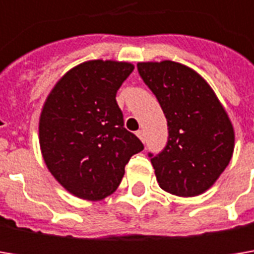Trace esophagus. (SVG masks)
<instances>
[{
  "label": "esophagus",
  "mask_w": 254,
  "mask_h": 254,
  "mask_svg": "<svg viewBox=\"0 0 254 254\" xmlns=\"http://www.w3.org/2000/svg\"><path fill=\"white\" fill-rule=\"evenodd\" d=\"M135 134H137V137H138V138H140L142 142L145 141V134H144V131H142V130H138V131L135 132Z\"/></svg>",
  "instance_id": "obj_1"
}]
</instances>
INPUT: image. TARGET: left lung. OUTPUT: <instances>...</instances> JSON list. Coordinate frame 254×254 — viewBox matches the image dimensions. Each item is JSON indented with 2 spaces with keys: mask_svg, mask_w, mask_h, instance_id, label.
I'll list each match as a JSON object with an SVG mask.
<instances>
[{
  "mask_svg": "<svg viewBox=\"0 0 254 254\" xmlns=\"http://www.w3.org/2000/svg\"><path fill=\"white\" fill-rule=\"evenodd\" d=\"M138 73L158 99L168 123V142L151 157L160 188L190 198L206 192L229 165L235 130L209 83L172 61L138 62Z\"/></svg>",
  "mask_w": 254,
  "mask_h": 254,
  "instance_id": "left-lung-1",
  "label": "left lung"
}]
</instances>
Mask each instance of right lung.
I'll list each match as a JSON object with an SVG mask.
<instances>
[{"label": "right lung", "instance_id": "1", "mask_svg": "<svg viewBox=\"0 0 254 254\" xmlns=\"http://www.w3.org/2000/svg\"><path fill=\"white\" fill-rule=\"evenodd\" d=\"M134 64L94 59L67 70L39 116V145L54 178L69 193L102 200L119 188L142 142L124 128L116 93Z\"/></svg>", "mask_w": 254, "mask_h": 254}]
</instances>
